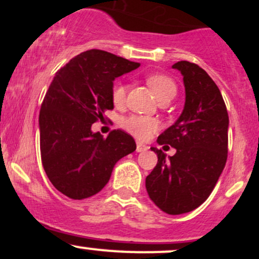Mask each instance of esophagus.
Returning a JSON list of instances; mask_svg holds the SVG:
<instances>
[{"label": "esophagus", "mask_w": 259, "mask_h": 259, "mask_svg": "<svg viewBox=\"0 0 259 259\" xmlns=\"http://www.w3.org/2000/svg\"><path fill=\"white\" fill-rule=\"evenodd\" d=\"M147 148L146 145L142 144V142H136V152H142V151H146Z\"/></svg>", "instance_id": "1"}]
</instances>
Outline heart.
Wrapping results in <instances>:
<instances>
[{
  "label": "heart",
  "mask_w": 259,
  "mask_h": 259,
  "mask_svg": "<svg viewBox=\"0 0 259 259\" xmlns=\"http://www.w3.org/2000/svg\"><path fill=\"white\" fill-rule=\"evenodd\" d=\"M147 85L152 89L153 94L159 101L167 97H174L177 92V85L170 76L165 74H151L146 78ZM111 97L113 105L119 107L125 102L126 85L123 81H115L112 85ZM121 125L127 133L138 139L146 140L156 132L158 123L156 119L144 115H130L121 121Z\"/></svg>",
  "instance_id": "heart-1"
}]
</instances>
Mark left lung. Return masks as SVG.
I'll list each match as a JSON object with an SVG mask.
<instances>
[{
  "mask_svg": "<svg viewBox=\"0 0 259 259\" xmlns=\"http://www.w3.org/2000/svg\"><path fill=\"white\" fill-rule=\"evenodd\" d=\"M185 106L178 120L157 139L177 150L167 157L151 147L158 162L146 178L151 200L168 214L194 210L207 200L228 158L229 115L218 86L197 64L180 61Z\"/></svg>",
  "mask_w": 259,
  "mask_h": 259,
  "instance_id": "8db88e82",
  "label": "left lung"
}]
</instances>
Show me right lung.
<instances>
[{
    "label": "right lung",
    "instance_id": "1",
    "mask_svg": "<svg viewBox=\"0 0 259 259\" xmlns=\"http://www.w3.org/2000/svg\"><path fill=\"white\" fill-rule=\"evenodd\" d=\"M140 63L102 50H89L56 73L38 115L41 160L47 178L59 192L84 200L100 192L120 158L136 150L123 130L105 139L91 125L113 109V80Z\"/></svg>",
    "mask_w": 259,
    "mask_h": 259
}]
</instances>
